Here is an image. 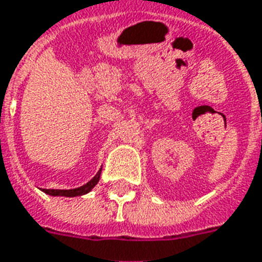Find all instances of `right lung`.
Masks as SVG:
<instances>
[{
	"mask_svg": "<svg viewBox=\"0 0 262 262\" xmlns=\"http://www.w3.org/2000/svg\"><path fill=\"white\" fill-rule=\"evenodd\" d=\"M100 175H101V170H98V173H97V175L94 176L90 182H87L86 185L80 186V187H77V189H71V190H54V189H44L42 191L50 195H65V197H76V195L86 194V193H89V191L92 190L93 187L98 183Z\"/></svg>",
	"mask_w": 262,
	"mask_h": 262,
	"instance_id": "obj_1",
	"label": "right lung"
}]
</instances>
